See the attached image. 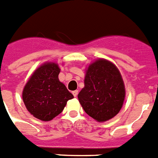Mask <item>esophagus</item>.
Here are the masks:
<instances>
[{
	"mask_svg": "<svg viewBox=\"0 0 158 158\" xmlns=\"http://www.w3.org/2000/svg\"><path fill=\"white\" fill-rule=\"evenodd\" d=\"M72 93H73V95H74V97H76L77 96H78V93H79V91H78V90H75V91H74V92H73Z\"/></svg>",
	"mask_w": 158,
	"mask_h": 158,
	"instance_id": "esophagus-1",
	"label": "esophagus"
}]
</instances>
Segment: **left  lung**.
Here are the masks:
<instances>
[{"mask_svg":"<svg viewBox=\"0 0 158 158\" xmlns=\"http://www.w3.org/2000/svg\"><path fill=\"white\" fill-rule=\"evenodd\" d=\"M125 86L120 71L106 59H97L86 70L84 88L78 98L87 114L97 122L116 116L125 99Z\"/></svg>","mask_w":158,"mask_h":158,"instance_id":"8db88e82","label":"left lung"}]
</instances>
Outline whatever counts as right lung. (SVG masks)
<instances>
[{
  "instance_id": "obj_1",
  "label": "right lung",
  "mask_w": 158,
  "mask_h": 158,
  "mask_svg": "<svg viewBox=\"0 0 158 158\" xmlns=\"http://www.w3.org/2000/svg\"><path fill=\"white\" fill-rule=\"evenodd\" d=\"M60 68L55 62H45L35 70L23 91L26 108L35 118L50 121L62 112L69 100L74 98L59 81Z\"/></svg>"
}]
</instances>
